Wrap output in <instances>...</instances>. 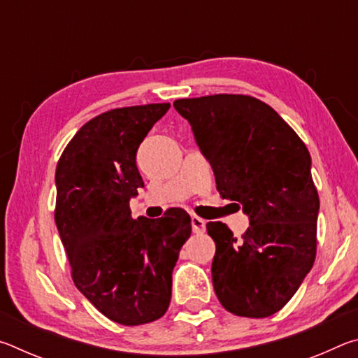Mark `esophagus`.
Instances as JSON below:
<instances>
[{
	"mask_svg": "<svg viewBox=\"0 0 358 358\" xmlns=\"http://www.w3.org/2000/svg\"><path fill=\"white\" fill-rule=\"evenodd\" d=\"M205 222L202 217H199L196 215L191 216V226H192V232L194 234H203L205 232Z\"/></svg>",
	"mask_w": 358,
	"mask_h": 358,
	"instance_id": "1",
	"label": "esophagus"
}]
</instances>
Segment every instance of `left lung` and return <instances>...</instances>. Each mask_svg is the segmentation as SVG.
Wrapping results in <instances>:
<instances>
[{"mask_svg": "<svg viewBox=\"0 0 358 358\" xmlns=\"http://www.w3.org/2000/svg\"><path fill=\"white\" fill-rule=\"evenodd\" d=\"M222 199L238 202L250 227L235 238L208 222L211 276L229 313L268 317L292 299L316 259L319 196L306 145L273 108L252 96L177 99Z\"/></svg>", "mask_w": 358, "mask_h": 358, "instance_id": "obj_1", "label": "left lung"}]
</instances>
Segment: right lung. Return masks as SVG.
Returning a JSON list of instances; mask_svg holds the SVG:
<instances>
[{"instance_id":"obj_1","label":"right lung","mask_w":358,"mask_h":358,"mask_svg":"<svg viewBox=\"0 0 358 358\" xmlns=\"http://www.w3.org/2000/svg\"><path fill=\"white\" fill-rule=\"evenodd\" d=\"M171 104L113 108L85 123L59 157L55 222L76 287L113 322L162 317L172 271L191 235L181 208L159 220H132L129 201L143 180L136 155Z\"/></svg>"}]
</instances>
